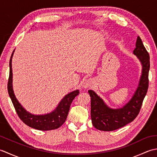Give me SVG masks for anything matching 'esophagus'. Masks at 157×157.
Instances as JSON below:
<instances>
[{"instance_id": "34e87169", "label": "esophagus", "mask_w": 157, "mask_h": 157, "mask_svg": "<svg viewBox=\"0 0 157 157\" xmlns=\"http://www.w3.org/2000/svg\"><path fill=\"white\" fill-rule=\"evenodd\" d=\"M94 83V80L93 79H92V78L88 79H86V80H85L84 84H83V87L85 88H90V87H91L92 86H93Z\"/></svg>"}]
</instances>
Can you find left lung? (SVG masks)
<instances>
[{
    "label": "left lung",
    "instance_id": "left-lung-1",
    "mask_svg": "<svg viewBox=\"0 0 157 157\" xmlns=\"http://www.w3.org/2000/svg\"><path fill=\"white\" fill-rule=\"evenodd\" d=\"M134 54L141 62L142 75L137 89L131 100L121 108H109L103 100L93 90H88L91 97V119L92 124L101 131H113L134 121L140 111L148 88L150 56L140 36H138Z\"/></svg>",
    "mask_w": 157,
    "mask_h": 157
}]
</instances>
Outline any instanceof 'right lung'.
<instances>
[{"label":"right lung","mask_w":157,"mask_h":157,"mask_svg":"<svg viewBox=\"0 0 157 157\" xmlns=\"http://www.w3.org/2000/svg\"><path fill=\"white\" fill-rule=\"evenodd\" d=\"M13 52H14V51L12 53L9 61L10 71L7 88L9 96L11 99L13 105L14 106L19 117L25 124L36 129L47 131V130L59 128L65 123L67 117L70 106H71L73 100L75 98L76 96L79 94V90H76L67 94L59 102V105L56 106L54 111L48 113V114L36 115L28 112L17 100L14 92H13L12 86L13 73L11 64Z\"/></svg>","instance_id":"add662e5"}]
</instances>
